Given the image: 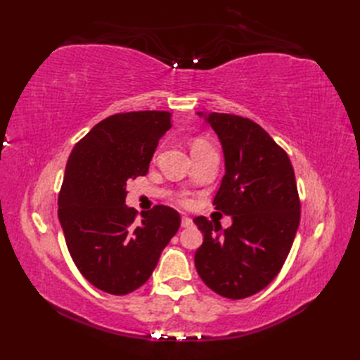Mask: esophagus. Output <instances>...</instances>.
Masks as SVG:
<instances>
[{"label": "esophagus", "instance_id": "obj_1", "mask_svg": "<svg viewBox=\"0 0 360 360\" xmlns=\"http://www.w3.org/2000/svg\"><path fill=\"white\" fill-rule=\"evenodd\" d=\"M192 225H193V222H192L191 217H188V216H183V217H181V226H183V228H189V226H192Z\"/></svg>", "mask_w": 360, "mask_h": 360}]
</instances>
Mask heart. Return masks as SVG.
I'll return each mask as SVG.
<instances>
[{
	"instance_id": "1",
	"label": "heart",
	"mask_w": 360,
	"mask_h": 360,
	"mask_svg": "<svg viewBox=\"0 0 360 360\" xmlns=\"http://www.w3.org/2000/svg\"><path fill=\"white\" fill-rule=\"evenodd\" d=\"M205 147H210V146L207 144L204 139H195L193 143H192V147H191V148H192V151H193V150H200V148H205Z\"/></svg>"
}]
</instances>
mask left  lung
<instances>
[{"instance_id":"1","label":"left lung","mask_w":360,"mask_h":360,"mask_svg":"<svg viewBox=\"0 0 360 360\" xmlns=\"http://www.w3.org/2000/svg\"><path fill=\"white\" fill-rule=\"evenodd\" d=\"M221 141L225 176L213 204L231 216L222 230L195 217L204 242L195 267L204 284L226 299H245L266 288L284 266L300 222L296 177L288 155L252 120L197 112Z\"/></svg>"}]
</instances>
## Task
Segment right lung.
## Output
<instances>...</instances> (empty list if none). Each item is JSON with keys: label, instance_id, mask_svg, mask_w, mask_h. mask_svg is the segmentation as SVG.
Wrapping results in <instances>:
<instances>
[{"label": "right lung", "instance_id": "obj_1", "mask_svg": "<svg viewBox=\"0 0 360 360\" xmlns=\"http://www.w3.org/2000/svg\"><path fill=\"white\" fill-rule=\"evenodd\" d=\"M172 126L167 111L115 114L97 123L69 156L58 219L73 263L105 292L124 296L147 282L180 214L168 205L141 213L126 205V183L148 172L159 139Z\"/></svg>", "mask_w": 360, "mask_h": 360}]
</instances>
